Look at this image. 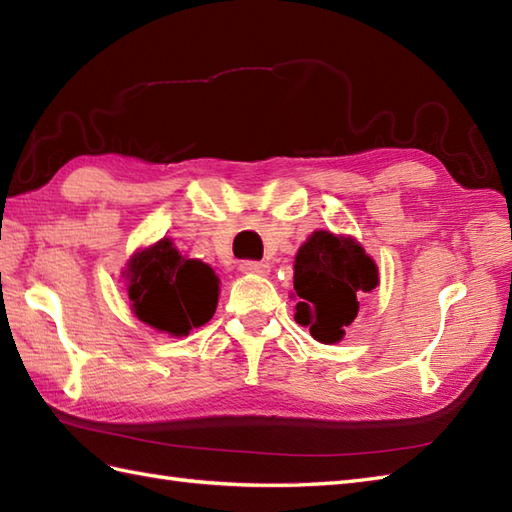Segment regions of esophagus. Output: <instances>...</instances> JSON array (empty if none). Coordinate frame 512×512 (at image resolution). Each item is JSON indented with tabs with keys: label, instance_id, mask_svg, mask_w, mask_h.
<instances>
[{
	"label": "esophagus",
	"instance_id": "esophagus-1",
	"mask_svg": "<svg viewBox=\"0 0 512 512\" xmlns=\"http://www.w3.org/2000/svg\"><path fill=\"white\" fill-rule=\"evenodd\" d=\"M239 270H242L244 275H268V264H264V262H242L239 264Z\"/></svg>",
	"mask_w": 512,
	"mask_h": 512
}]
</instances>
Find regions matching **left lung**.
<instances>
[{"label":"left lung","instance_id":"obj_1","mask_svg":"<svg viewBox=\"0 0 512 512\" xmlns=\"http://www.w3.org/2000/svg\"><path fill=\"white\" fill-rule=\"evenodd\" d=\"M378 281L376 262L354 237L314 231L295 257V321L319 343H339L358 314L356 297Z\"/></svg>","mask_w":512,"mask_h":512}]
</instances>
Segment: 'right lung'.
<instances>
[{
	"mask_svg": "<svg viewBox=\"0 0 512 512\" xmlns=\"http://www.w3.org/2000/svg\"><path fill=\"white\" fill-rule=\"evenodd\" d=\"M123 279L138 321L169 336H189L193 328L209 323L220 297L215 270L184 257L169 237L138 248Z\"/></svg>",
	"mask_w": 512,
	"mask_h": 512,
	"instance_id": "obj_1",
	"label": "right lung"
}]
</instances>
